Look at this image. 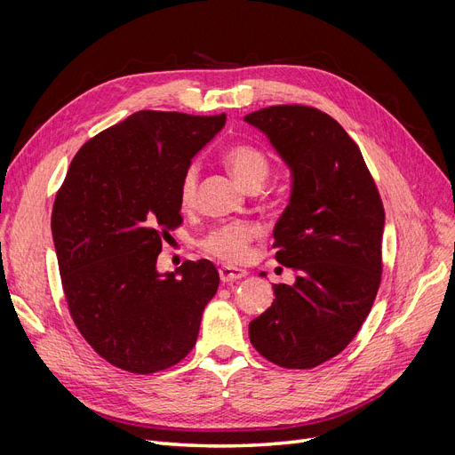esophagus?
I'll return each instance as SVG.
<instances>
[{
	"label": "esophagus",
	"instance_id": "1",
	"mask_svg": "<svg viewBox=\"0 0 455 455\" xmlns=\"http://www.w3.org/2000/svg\"><path fill=\"white\" fill-rule=\"evenodd\" d=\"M244 275H246V271L239 269V267H229V266L220 267V279H222V283L239 281V279L244 277Z\"/></svg>",
	"mask_w": 455,
	"mask_h": 455
}]
</instances>
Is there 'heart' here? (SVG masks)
<instances>
[{
    "label": "heart",
    "mask_w": 455,
    "mask_h": 455,
    "mask_svg": "<svg viewBox=\"0 0 455 455\" xmlns=\"http://www.w3.org/2000/svg\"><path fill=\"white\" fill-rule=\"evenodd\" d=\"M222 159L233 176L246 189H259L271 174V159L264 149H259L254 144H233L224 151ZM197 184L199 171L196 164H189L182 174L180 188H178V201H180L184 211L194 209L197 199ZM254 235L256 228L252 224L231 222L206 233L199 244L206 254L228 261V264H239V261L244 259L246 252H249V244Z\"/></svg>",
    "instance_id": "heart-1"
}]
</instances>
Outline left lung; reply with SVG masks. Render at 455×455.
I'll use <instances>...</instances> for the list:
<instances>
[{
  "label": "left lung",
  "mask_w": 455,
  "mask_h": 455,
  "mask_svg": "<svg viewBox=\"0 0 455 455\" xmlns=\"http://www.w3.org/2000/svg\"><path fill=\"white\" fill-rule=\"evenodd\" d=\"M244 121L267 134L292 171L273 249L298 273L292 286H273L271 307L249 326L251 343L277 366L315 368L349 346L374 304L383 203L359 146L321 109L269 106Z\"/></svg>",
  "instance_id": "1"
}]
</instances>
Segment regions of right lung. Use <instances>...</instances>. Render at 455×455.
I'll return each mask as SVG.
<instances>
[{
    "instance_id": "right-lung-1",
    "label": "right lung",
    "mask_w": 455,
    "mask_h": 455,
    "mask_svg": "<svg viewBox=\"0 0 455 455\" xmlns=\"http://www.w3.org/2000/svg\"><path fill=\"white\" fill-rule=\"evenodd\" d=\"M226 114L144 109L79 148L52 204L51 229L77 330L104 361L154 374L194 349L220 275L209 259L161 275V241L182 224L178 188Z\"/></svg>"
}]
</instances>
